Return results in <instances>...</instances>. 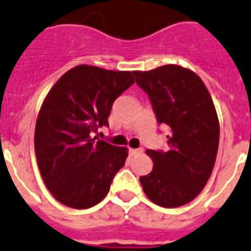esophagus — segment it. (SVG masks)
Masks as SVG:
<instances>
[{
    "mask_svg": "<svg viewBox=\"0 0 251 251\" xmlns=\"http://www.w3.org/2000/svg\"><path fill=\"white\" fill-rule=\"evenodd\" d=\"M143 149H129V153L130 155H136V153H140L142 152Z\"/></svg>",
    "mask_w": 251,
    "mask_h": 251,
    "instance_id": "esophagus-1",
    "label": "esophagus"
}]
</instances>
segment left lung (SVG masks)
Returning a JSON list of instances; mask_svg holds the SVG:
<instances>
[{
  "label": "left lung",
  "mask_w": 251,
  "mask_h": 251,
  "mask_svg": "<svg viewBox=\"0 0 251 251\" xmlns=\"http://www.w3.org/2000/svg\"><path fill=\"white\" fill-rule=\"evenodd\" d=\"M134 76L157 123L169 127V149L146 151L153 169L140 177L143 192L165 208L180 207L202 192L215 166L220 140L215 105L203 81L180 66L136 71Z\"/></svg>",
  "instance_id": "8db88e82"
}]
</instances>
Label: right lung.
I'll return each instance as SVG.
<instances>
[{"label": "right lung", "mask_w": 251, "mask_h": 251, "mask_svg": "<svg viewBox=\"0 0 251 251\" xmlns=\"http://www.w3.org/2000/svg\"><path fill=\"white\" fill-rule=\"evenodd\" d=\"M133 75L81 64L67 71L47 95L34 146L44 184L62 204L85 209L101 202L126 164V147L93 136L109 126L113 102L133 85Z\"/></svg>", "instance_id": "1"}]
</instances>
